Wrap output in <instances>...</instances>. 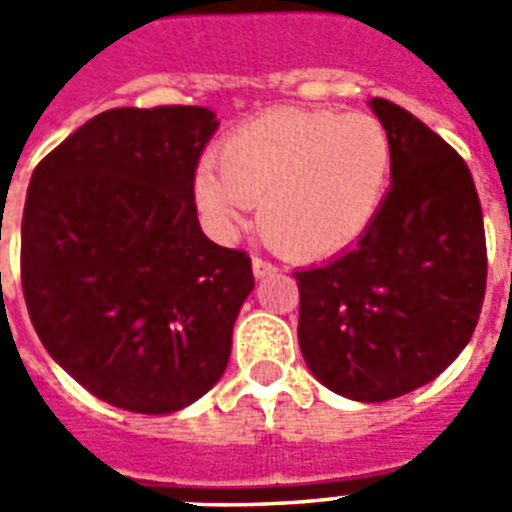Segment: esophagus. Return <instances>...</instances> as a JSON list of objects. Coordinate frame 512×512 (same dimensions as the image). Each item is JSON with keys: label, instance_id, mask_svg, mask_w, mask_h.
Wrapping results in <instances>:
<instances>
[{"label": "esophagus", "instance_id": "1", "mask_svg": "<svg viewBox=\"0 0 512 512\" xmlns=\"http://www.w3.org/2000/svg\"><path fill=\"white\" fill-rule=\"evenodd\" d=\"M274 271H277L274 263H268V260H263V257H252V274H255L257 279L268 277V274H274Z\"/></svg>", "mask_w": 512, "mask_h": 512}]
</instances>
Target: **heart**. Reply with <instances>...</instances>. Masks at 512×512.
Listing matches in <instances>:
<instances>
[{
    "label": "heart",
    "instance_id": "1",
    "mask_svg": "<svg viewBox=\"0 0 512 512\" xmlns=\"http://www.w3.org/2000/svg\"><path fill=\"white\" fill-rule=\"evenodd\" d=\"M392 142L376 117L334 109H274L233 128L216 167L194 175V200L224 241L260 202L268 244L296 260L332 257L356 244L384 205Z\"/></svg>",
    "mask_w": 512,
    "mask_h": 512
}]
</instances>
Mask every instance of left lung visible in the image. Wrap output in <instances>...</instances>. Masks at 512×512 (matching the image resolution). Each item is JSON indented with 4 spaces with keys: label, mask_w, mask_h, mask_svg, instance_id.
<instances>
[{
    "label": "left lung",
    "mask_w": 512,
    "mask_h": 512,
    "mask_svg": "<svg viewBox=\"0 0 512 512\" xmlns=\"http://www.w3.org/2000/svg\"><path fill=\"white\" fill-rule=\"evenodd\" d=\"M392 186L354 249L299 282V345L323 386L359 403L414 392L455 362L483 310L485 230L472 172L403 106L373 98Z\"/></svg>",
    "instance_id": "left-lung-1"
}]
</instances>
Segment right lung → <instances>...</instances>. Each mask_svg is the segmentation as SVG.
Returning a JSON list of instances; mask_svg holds the SVG:
<instances>
[{
  "instance_id": "add662e5",
  "label": "right lung",
  "mask_w": 512,
  "mask_h": 512,
  "mask_svg": "<svg viewBox=\"0 0 512 512\" xmlns=\"http://www.w3.org/2000/svg\"><path fill=\"white\" fill-rule=\"evenodd\" d=\"M205 106L109 109L40 161L21 219V288L40 343L106 403L172 414L222 378L252 260L200 230Z\"/></svg>"
}]
</instances>
